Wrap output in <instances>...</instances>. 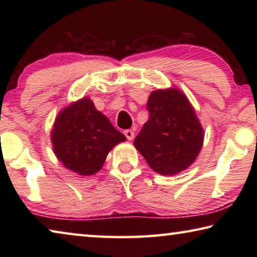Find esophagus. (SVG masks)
<instances>
[{"label": "esophagus", "mask_w": 257, "mask_h": 257, "mask_svg": "<svg viewBox=\"0 0 257 257\" xmlns=\"http://www.w3.org/2000/svg\"><path fill=\"white\" fill-rule=\"evenodd\" d=\"M124 136L127 137L128 141H133L134 137H135V133L133 132V130H130V129L124 130Z\"/></svg>", "instance_id": "34e87169"}]
</instances>
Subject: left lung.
Returning a JSON list of instances; mask_svg holds the SVG:
<instances>
[{
	"mask_svg": "<svg viewBox=\"0 0 257 257\" xmlns=\"http://www.w3.org/2000/svg\"><path fill=\"white\" fill-rule=\"evenodd\" d=\"M150 118L134 145L155 172L172 176L189 167L202 150L204 130L186 95L177 88L152 92Z\"/></svg>",
	"mask_w": 257,
	"mask_h": 257,
	"instance_id": "1",
	"label": "left lung"
}]
</instances>
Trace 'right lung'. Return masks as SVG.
<instances>
[{
	"mask_svg": "<svg viewBox=\"0 0 257 257\" xmlns=\"http://www.w3.org/2000/svg\"><path fill=\"white\" fill-rule=\"evenodd\" d=\"M56 158L80 176L101 170L113 147L125 141L90 98L84 97L59 112L51 132Z\"/></svg>",
	"mask_w": 257,
	"mask_h": 257,
	"instance_id": "obj_1",
	"label": "right lung"
}]
</instances>
